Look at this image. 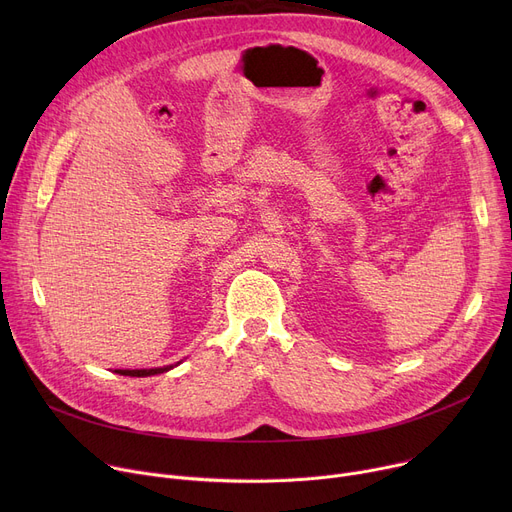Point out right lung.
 <instances>
[{
    "mask_svg": "<svg viewBox=\"0 0 512 512\" xmlns=\"http://www.w3.org/2000/svg\"><path fill=\"white\" fill-rule=\"evenodd\" d=\"M180 363V361H178ZM176 363V365H178ZM176 365H164V367H151V369H116L114 373L120 375H130V378H149V375H157V373H166L170 369H174Z\"/></svg>",
    "mask_w": 512,
    "mask_h": 512,
    "instance_id": "add662e5",
    "label": "right lung"
}]
</instances>
